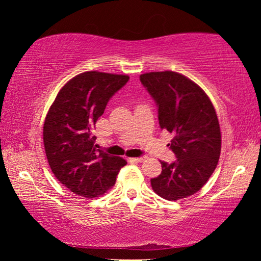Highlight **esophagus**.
Returning a JSON list of instances; mask_svg holds the SVG:
<instances>
[{
	"instance_id": "esophagus-1",
	"label": "esophagus",
	"mask_w": 261,
	"mask_h": 261,
	"mask_svg": "<svg viewBox=\"0 0 261 261\" xmlns=\"http://www.w3.org/2000/svg\"><path fill=\"white\" fill-rule=\"evenodd\" d=\"M131 161H136V162H141L143 160H145V156H139V158H131Z\"/></svg>"
}]
</instances>
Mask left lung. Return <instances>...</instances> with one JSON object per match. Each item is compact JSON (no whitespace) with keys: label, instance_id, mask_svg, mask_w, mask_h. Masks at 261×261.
Listing matches in <instances>:
<instances>
[{"label":"left lung","instance_id":"1","mask_svg":"<svg viewBox=\"0 0 261 261\" xmlns=\"http://www.w3.org/2000/svg\"><path fill=\"white\" fill-rule=\"evenodd\" d=\"M140 82L158 106L159 124L174 135L169 144L176 161H160L162 173L152 189L167 200L192 196L218 166L221 131L211 100L191 79L174 71L140 74Z\"/></svg>","mask_w":261,"mask_h":261}]
</instances>
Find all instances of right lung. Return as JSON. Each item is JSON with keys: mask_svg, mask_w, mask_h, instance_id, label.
Here are the masks:
<instances>
[{"mask_svg": "<svg viewBox=\"0 0 261 261\" xmlns=\"http://www.w3.org/2000/svg\"><path fill=\"white\" fill-rule=\"evenodd\" d=\"M127 81L126 74L83 72L61 88L48 110L43 124L47 160L55 177L74 194L101 196L126 165L124 159L96 149L92 127Z\"/></svg>", "mask_w": 261, "mask_h": 261, "instance_id": "1", "label": "right lung"}]
</instances>
